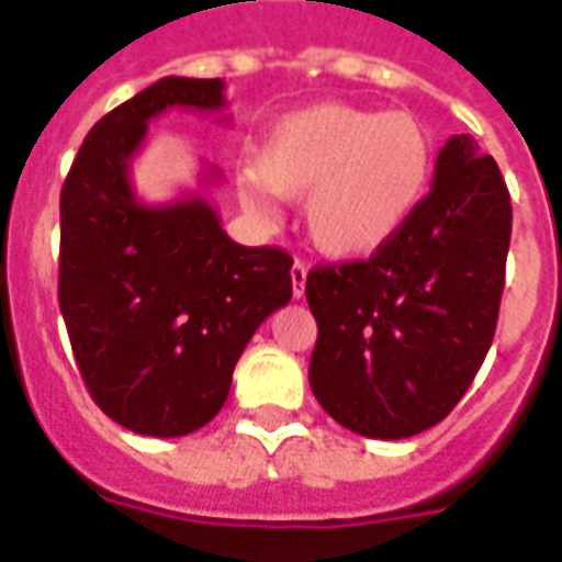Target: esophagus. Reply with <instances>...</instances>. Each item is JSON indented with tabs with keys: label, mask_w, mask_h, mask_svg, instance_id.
Segmentation results:
<instances>
[{
	"label": "esophagus",
	"mask_w": 562,
	"mask_h": 562,
	"mask_svg": "<svg viewBox=\"0 0 562 562\" xmlns=\"http://www.w3.org/2000/svg\"><path fill=\"white\" fill-rule=\"evenodd\" d=\"M306 273H310V268H306L304 261H294L292 265V294L294 297H304Z\"/></svg>",
	"instance_id": "esophagus-1"
}]
</instances>
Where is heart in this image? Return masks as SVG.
I'll return each mask as SVG.
<instances>
[{"instance_id": "heart-1", "label": "heart", "mask_w": 562, "mask_h": 562, "mask_svg": "<svg viewBox=\"0 0 562 562\" xmlns=\"http://www.w3.org/2000/svg\"><path fill=\"white\" fill-rule=\"evenodd\" d=\"M434 140L409 114L322 102L282 116L252 149L244 204L277 216V198H304V225L318 252L367 258L391 244L422 207Z\"/></svg>"}]
</instances>
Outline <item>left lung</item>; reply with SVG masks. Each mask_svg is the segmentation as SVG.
Here are the masks:
<instances>
[{"label": "left lung", "mask_w": 562, "mask_h": 562, "mask_svg": "<svg viewBox=\"0 0 562 562\" xmlns=\"http://www.w3.org/2000/svg\"><path fill=\"white\" fill-rule=\"evenodd\" d=\"M512 201L470 135L439 149L434 186L367 261L316 268L310 389L352 434L406 439L446 418L494 342L506 285Z\"/></svg>", "instance_id": "left-lung-1"}]
</instances>
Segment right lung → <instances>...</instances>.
<instances>
[{
    "mask_svg": "<svg viewBox=\"0 0 562 562\" xmlns=\"http://www.w3.org/2000/svg\"><path fill=\"white\" fill-rule=\"evenodd\" d=\"M225 104L220 78L156 80L90 128L59 195L68 340L92 401L132 434L204 427L258 325L292 301L289 252L234 244L201 192L147 204L132 186L149 120ZM216 180V168L201 177Z\"/></svg>",
    "mask_w": 562,
    "mask_h": 562,
    "instance_id": "1",
    "label": "right lung"
}]
</instances>
